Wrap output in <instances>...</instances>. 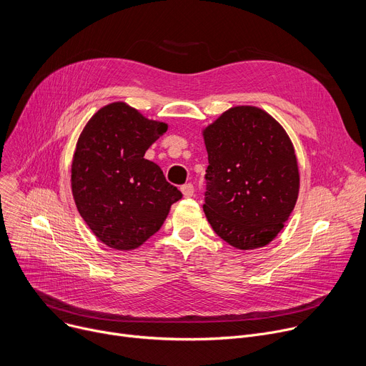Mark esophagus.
<instances>
[{
	"mask_svg": "<svg viewBox=\"0 0 366 366\" xmlns=\"http://www.w3.org/2000/svg\"><path fill=\"white\" fill-rule=\"evenodd\" d=\"M193 192H194V189H193L192 183H186L182 186V193L184 198H190V196H193Z\"/></svg>",
	"mask_w": 366,
	"mask_h": 366,
	"instance_id": "esophagus-1",
	"label": "esophagus"
}]
</instances>
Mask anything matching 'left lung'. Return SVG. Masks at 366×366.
Returning <instances> with one entry per match:
<instances>
[{
	"label": "left lung",
	"mask_w": 366,
	"mask_h": 366,
	"mask_svg": "<svg viewBox=\"0 0 366 366\" xmlns=\"http://www.w3.org/2000/svg\"><path fill=\"white\" fill-rule=\"evenodd\" d=\"M208 151L204 211L237 249L268 244L299 193V170L285 129L257 107H233L204 130Z\"/></svg>",
	"instance_id": "left-lung-1"
}]
</instances>
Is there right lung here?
Returning <instances> with one entry per match:
<instances>
[{
	"mask_svg": "<svg viewBox=\"0 0 366 366\" xmlns=\"http://www.w3.org/2000/svg\"><path fill=\"white\" fill-rule=\"evenodd\" d=\"M167 124L124 102L101 108L83 129L71 164L79 214L107 246L134 249L157 233L182 192L145 152Z\"/></svg>",
	"mask_w": 366,
	"mask_h": 366,
	"instance_id": "right-lung-1",
	"label": "right lung"
}]
</instances>
